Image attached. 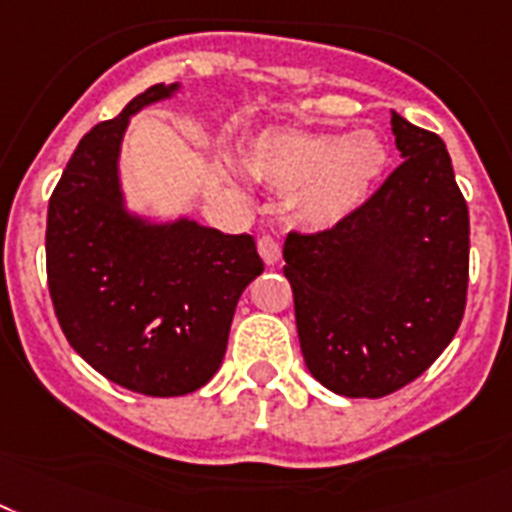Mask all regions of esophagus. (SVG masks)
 <instances>
[{
  "label": "esophagus",
  "mask_w": 512,
  "mask_h": 512,
  "mask_svg": "<svg viewBox=\"0 0 512 512\" xmlns=\"http://www.w3.org/2000/svg\"><path fill=\"white\" fill-rule=\"evenodd\" d=\"M257 249H260V257L265 260V265H276L278 260H281V244H278L276 236H260V239H257Z\"/></svg>",
  "instance_id": "esophagus-1"
}]
</instances>
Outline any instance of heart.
Returning a JSON list of instances; mask_svg holds the SVG:
<instances>
[{
  "label": "heart",
  "mask_w": 512,
  "mask_h": 512,
  "mask_svg": "<svg viewBox=\"0 0 512 512\" xmlns=\"http://www.w3.org/2000/svg\"><path fill=\"white\" fill-rule=\"evenodd\" d=\"M242 163L257 184L289 192L296 221L328 231L364 208L388 169V145L372 130L338 135L276 127L247 145Z\"/></svg>",
  "instance_id": "obj_1"
}]
</instances>
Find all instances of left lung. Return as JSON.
Returning <instances> with one entry per match:
<instances>
[{
	"mask_svg": "<svg viewBox=\"0 0 512 512\" xmlns=\"http://www.w3.org/2000/svg\"><path fill=\"white\" fill-rule=\"evenodd\" d=\"M403 163L336 229L283 242L304 364L346 398H382L453 341L468 289V208L445 143L390 119Z\"/></svg>",
	"mask_w": 512,
	"mask_h": 512,
	"instance_id": "left-lung-1",
	"label": "left lung"
}]
</instances>
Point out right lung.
Instances as JSON below:
<instances>
[{
  "mask_svg": "<svg viewBox=\"0 0 512 512\" xmlns=\"http://www.w3.org/2000/svg\"><path fill=\"white\" fill-rule=\"evenodd\" d=\"M182 85H150L77 143L46 218V276L72 349L106 380L156 398L216 375L242 291L263 273L255 236L127 205L119 174L137 111Z\"/></svg>",
  "mask_w": 512,
  "mask_h": 512,
  "instance_id": "obj_1",
  "label": "right lung"
}]
</instances>
